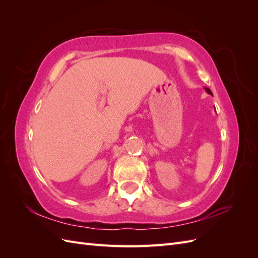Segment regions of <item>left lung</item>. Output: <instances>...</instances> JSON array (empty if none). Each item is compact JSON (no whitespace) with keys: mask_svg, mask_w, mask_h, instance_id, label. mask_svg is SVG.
<instances>
[{"mask_svg":"<svg viewBox=\"0 0 258 258\" xmlns=\"http://www.w3.org/2000/svg\"><path fill=\"white\" fill-rule=\"evenodd\" d=\"M205 90L209 93V95H211V96H213V93H212V91H211L209 88H207V87H205Z\"/></svg>","mask_w":258,"mask_h":258,"instance_id":"1","label":"left lung"}]
</instances>
